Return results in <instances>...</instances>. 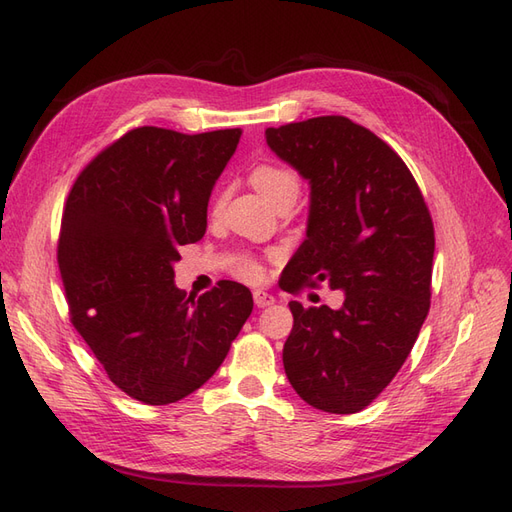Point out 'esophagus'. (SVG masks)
I'll list each match as a JSON object with an SVG mask.
<instances>
[{"mask_svg":"<svg viewBox=\"0 0 512 512\" xmlns=\"http://www.w3.org/2000/svg\"><path fill=\"white\" fill-rule=\"evenodd\" d=\"M254 303L258 307H269V305L275 303V297H273V294L265 292V290H254Z\"/></svg>","mask_w":512,"mask_h":512,"instance_id":"esophagus-1","label":"esophagus"}]
</instances>
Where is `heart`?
Returning <instances> with one entry per match:
<instances>
[{"mask_svg":"<svg viewBox=\"0 0 512 512\" xmlns=\"http://www.w3.org/2000/svg\"><path fill=\"white\" fill-rule=\"evenodd\" d=\"M250 179L254 183V188L262 196H265L273 207H277L280 203H286V200L294 203V200H297V196H299V192H301L299 175L294 173L292 168L282 166V164H258V166H254ZM226 194H228L226 190L218 194V198H215V203H213V211L222 209ZM235 273L247 282L262 280V267L250 256L239 260V265L235 267Z\"/></svg>","mask_w":512,"mask_h":512,"instance_id":"heart-1","label":"heart"}]
</instances>
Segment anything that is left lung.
<instances>
[{
  "label": "left lung",
  "instance_id": "obj_1",
  "mask_svg": "<svg viewBox=\"0 0 512 512\" xmlns=\"http://www.w3.org/2000/svg\"><path fill=\"white\" fill-rule=\"evenodd\" d=\"M267 145L309 181L305 241L284 290L329 284L344 305L303 307L284 344L297 395L322 412L354 414L408 359L429 312L436 237L425 198L397 153L342 115L286 123Z\"/></svg>",
  "mask_w": 512,
  "mask_h": 512
}]
</instances>
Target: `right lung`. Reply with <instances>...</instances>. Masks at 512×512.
I'll use <instances>...</instances> for the list:
<instances>
[{"mask_svg": "<svg viewBox=\"0 0 512 512\" xmlns=\"http://www.w3.org/2000/svg\"><path fill=\"white\" fill-rule=\"evenodd\" d=\"M241 130L181 134L143 126L91 160L68 194L57 262L74 329L111 382L149 406L200 389L250 318V288L175 286L179 245L207 230L215 181Z\"/></svg>", "mask_w": 512, "mask_h": 512, "instance_id": "1", "label": "right lung"}]
</instances>
